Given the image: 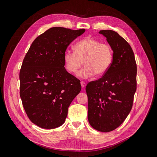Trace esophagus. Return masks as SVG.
<instances>
[{
	"instance_id": "1",
	"label": "esophagus",
	"mask_w": 157,
	"mask_h": 157,
	"mask_svg": "<svg viewBox=\"0 0 157 157\" xmlns=\"http://www.w3.org/2000/svg\"><path fill=\"white\" fill-rule=\"evenodd\" d=\"M80 84H81V86H82V88L86 86V82H84V81H81V82H80Z\"/></svg>"
}]
</instances>
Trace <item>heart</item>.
I'll return each instance as SVG.
<instances>
[{"label": "heart", "mask_w": 157, "mask_h": 157, "mask_svg": "<svg viewBox=\"0 0 157 157\" xmlns=\"http://www.w3.org/2000/svg\"><path fill=\"white\" fill-rule=\"evenodd\" d=\"M113 52L110 44L91 36L80 40L74 46V52L67 50L63 54L65 67L75 74L84 63V67L78 73L80 78L98 77L105 74L110 68Z\"/></svg>", "instance_id": "heart-1"}]
</instances>
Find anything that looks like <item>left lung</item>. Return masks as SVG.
<instances>
[{
  "mask_svg": "<svg viewBox=\"0 0 157 157\" xmlns=\"http://www.w3.org/2000/svg\"><path fill=\"white\" fill-rule=\"evenodd\" d=\"M99 33L107 38L113 58L107 72L86 87L88 118L94 129L109 132L125 121L132 108L137 88V65L130 45L117 32L101 30Z\"/></svg>",
  "mask_w": 157,
  "mask_h": 157,
  "instance_id": "obj_1",
  "label": "left lung"
}]
</instances>
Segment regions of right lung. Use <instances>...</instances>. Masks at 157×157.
Here are the masks:
<instances>
[{"instance_id": "add662e5", "label": "right lung", "mask_w": 157, "mask_h": 157, "mask_svg": "<svg viewBox=\"0 0 157 157\" xmlns=\"http://www.w3.org/2000/svg\"><path fill=\"white\" fill-rule=\"evenodd\" d=\"M85 29L55 27L33 42L20 71V95L29 120L52 129L62 125L68 107L81 90L80 81L64 67L68 46Z\"/></svg>"}]
</instances>
